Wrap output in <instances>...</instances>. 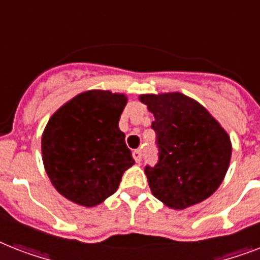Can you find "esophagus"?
<instances>
[{
    "instance_id": "34e87169",
    "label": "esophagus",
    "mask_w": 260,
    "mask_h": 260,
    "mask_svg": "<svg viewBox=\"0 0 260 260\" xmlns=\"http://www.w3.org/2000/svg\"><path fill=\"white\" fill-rule=\"evenodd\" d=\"M132 155H134L135 162H136V163H140V162H142V159H143L142 151H140V150H135L134 152H132Z\"/></svg>"
}]
</instances>
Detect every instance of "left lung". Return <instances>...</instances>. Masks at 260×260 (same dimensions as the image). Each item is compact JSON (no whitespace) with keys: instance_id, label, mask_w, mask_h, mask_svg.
<instances>
[{"instance_id":"left-lung-1","label":"left lung","mask_w":260,"mask_h":260,"mask_svg":"<svg viewBox=\"0 0 260 260\" xmlns=\"http://www.w3.org/2000/svg\"><path fill=\"white\" fill-rule=\"evenodd\" d=\"M140 101L155 117L158 163L144 169L152 194L179 210L210 197L230 167L228 134L185 94H143Z\"/></svg>"}]
</instances>
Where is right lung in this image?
<instances>
[{"instance_id":"right-lung-1","label":"right lung","mask_w":260,"mask_h":260,"mask_svg":"<svg viewBox=\"0 0 260 260\" xmlns=\"http://www.w3.org/2000/svg\"><path fill=\"white\" fill-rule=\"evenodd\" d=\"M124 94L89 90L59 108L43 132L47 175L67 200L95 206L117 190L124 171L134 166L118 120Z\"/></svg>"}]
</instances>
